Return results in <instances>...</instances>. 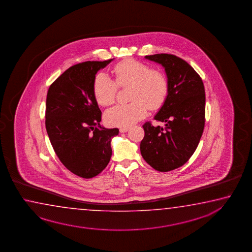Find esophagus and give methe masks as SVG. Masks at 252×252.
<instances>
[{
    "mask_svg": "<svg viewBox=\"0 0 252 252\" xmlns=\"http://www.w3.org/2000/svg\"><path fill=\"white\" fill-rule=\"evenodd\" d=\"M128 130V128H120V132L125 133L127 132Z\"/></svg>",
    "mask_w": 252,
    "mask_h": 252,
    "instance_id": "esophagus-1",
    "label": "esophagus"
}]
</instances>
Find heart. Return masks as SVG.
<instances>
[{
    "label": "heart",
    "mask_w": 252,
    "mask_h": 252,
    "mask_svg": "<svg viewBox=\"0 0 252 252\" xmlns=\"http://www.w3.org/2000/svg\"><path fill=\"white\" fill-rule=\"evenodd\" d=\"M115 82L107 73L96 74L93 92L96 102L103 106L114 104L117 89L130 86L128 98L132 102L117 105L105 113V122L112 126L128 127L143 119L147 108L159 109L169 93V83L164 73L150 69L145 63L128 59L114 67Z\"/></svg>",
    "instance_id": "b5f03b06"
}]
</instances>
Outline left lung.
Returning a JSON list of instances; mask_svg holds the SVG:
<instances>
[{"label": "left lung", "instance_id": "8db88e82", "mask_svg": "<svg viewBox=\"0 0 252 252\" xmlns=\"http://www.w3.org/2000/svg\"><path fill=\"white\" fill-rule=\"evenodd\" d=\"M145 59L164 68L169 93L155 115L164 126L143 125L140 152L151 167L166 172L185 164L196 150L205 124V90L199 74L179 57L161 53Z\"/></svg>", "mask_w": 252, "mask_h": 252}]
</instances>
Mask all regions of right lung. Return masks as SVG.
Segmentation results:
<instances>
[{
    "label": "right lung",
    "instance_id": "add662e5",
    "mask_svg": "<svg viewBox=\"0 0 252 252\" xmlns=\"http://www.w3.org/2000/svg\"><path fill=\"white\" fill-rule=\"evenodd\" d=\"M87 61L64 71L49 88L45 126L60 161L73 174L91 179L108 164L112 138L118 128L101 126V111L93 85L96 74L110 62Z\"/></svg>",
    "mask_w": 252,
    "mask_h": 252
}]
</instances>
